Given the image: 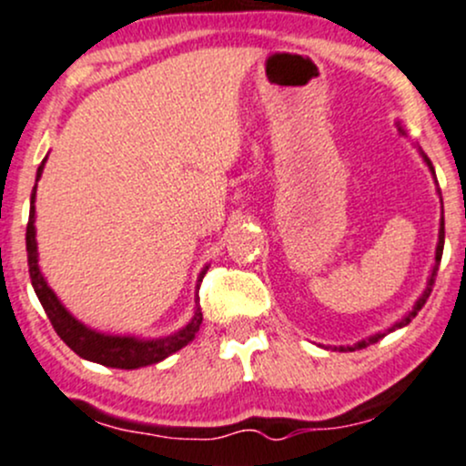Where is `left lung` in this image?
Instances as JSON below:
<instances>
[{
    "label": "left lung",
    "mask_w": 466,
    "mask_h": 466,
    "mask_svg": "<svg viewBox=\"0 0 466 466\" xmlns=\"http://www.w3.org/2000/svg\"><path fill=\"white\" fill-rule=\"evenodd\" d=\"M400 131H402V128H400ZM424 157V162H427V167L431 168V173L435 175V171H433V167H431V162H429V157L427 155H422ZM442 248H444V218L440 219V235H438V248H435V264H433V271H431V275H429V282H427V289H424V293L420 295L418 298V302H415V307L411 309V311H409L407 315H404L402 319H398V322L393 324L391 329H387V331H380V333H375V335H369V338H364V339H360V342H355V344H351V347H333V351H358V349H367L369 344H375L378 342V339H382L384 335L387 333H391V331H395V329H402V327H407L409 322H411V319L415 318V315H418V311L420 309L424 307V302H427L429 299V295H431V291H433V284H435V275H438V267H440V259H442Z\"/></svg>",
    "instance_id": "obj_1"
}]
</instances>
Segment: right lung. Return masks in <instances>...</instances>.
<instances>
[{
	"mask_svg": "<svg viewBox=\"0 0 466 466\" xmlns=\"http://www.w3.org/2000/svg\"><path fill=\"white\" fill-rule=\"evenodd\" d=\"M42 168L44 162L42 167L37 168V179L42 177ZM35 188L31 195V215H28L26 227L28 273H31L33 289L35 293H37L48 319H51L53 329L57 331L59 338L79 355V358L91 360V362L104 364V367L113 369H139L148 367V364L162 362L164 358H168V355H173L182 347H187L188 342H193L195 333L199 331V324H202V311H199V307L195 309L193 319L182 329V331L159 339H137L127 338V335H104L84 327L79 319H75L73 315L64 309V304L59 302L57 295L51 291V287H48L46 279H44L42 271H39L37 242H35ZM204 273H207V268L199 273L198 282H202Z\"/></svg>",
	"mask_w": 466,
	"mask_h": 466,
	"instance_id": "obj_1",
	"label": "right lung"
}]
</instances>
